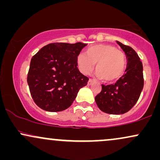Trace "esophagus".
<instances>
[{
  "instance_id": "1",
  "label": "esophagus",
  "mask_w": 160,
  "mask_h": 160,
  "mask_svg": "<svg viewBox=\"0 0 160 160\" xmlns=\"http://www.w3.org/2000/svg\"><path fill=\"white\" fill-rule=\"evenodd\" d=\"M95 81L93 80H92V79H89V81H88V86H90V85H92V84L93 83V82H94Z\"/></svg>"
}]
</instances>
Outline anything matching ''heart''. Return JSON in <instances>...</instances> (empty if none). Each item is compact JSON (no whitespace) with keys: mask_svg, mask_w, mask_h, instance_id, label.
Returning <instances> with one entry per match:
<instances>
[{"mask_svg":"<svg viewBox=\"0 0 160 160\" xmlns=\"http://www.w3.org/2000/svg\"><path fill=\"white\" fill-rule=\"evenodd\" d=\"M77 65L80 72L89 74L95 64V74L105 82H112L122 76L126 67V55L111 44L101 43L89 47L86 55L77 56Z\"/></svg>","mask_w":160,"mask_h":160,"instance_id":"heart-1","label":"heart"}]
</instances>
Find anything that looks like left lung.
<instances>
[{
	"label": "left lung",
	"instance_id": "left-lung-1",
	"mask_svg": "<svg viewBox=\"0 0 160 160\" xmlns=\"http://www.w3.org/2000/svg\"><path fill=\"white\" fill-rule=\"evenodd\" d=\"M127 60L126 74L111 85H102V91L95 100L99 109L109 114H122L136 104L144 87L143 65L132 47L117 41Z\"/></svg>",
	"mask_w": 160,
	"mask_h": 160
}]
</instances>
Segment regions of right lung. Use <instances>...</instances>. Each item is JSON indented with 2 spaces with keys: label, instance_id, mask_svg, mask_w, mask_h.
Masks as SVG:
<instances>
[{
  "label": "right lung",
  "instance_id": "1",
  "mask_svg": "<svg viewBox=\"0 0 160 160\" xmlns=\"http://www.w3.org/2000/svg\"><path fill=\"white\" fill-rule=\"evenodd\" d=\"M86 43H53L32 57L27 81L33 100L47 111L68 108L89 78L79 71L77 56Z\"/></svg>",
  "mask_w": 160,
  "mask_h": 160
}]
</instances>
